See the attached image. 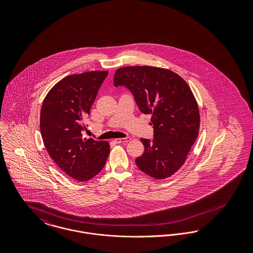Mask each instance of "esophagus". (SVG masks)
<instances>
[{
	"label": "esophagus",
	"mask_w": 253,
	"mask_h": 253,
	"mask_svg": "<svg viewBox=\"0 0 253 253\" xmlns=\"http://www.w3.org/2000/svg\"><path fill=\"white\" fill-rule=\"evenodd\" d=\"M131 140V137H124V138H117L115 139L116 143H127Z\"/></svg>",
	"instance_id": "1"
}]
</instances>
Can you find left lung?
I'll return each mask as SVG.
<instances>
[{
	"instance_id": "1",
	"label": "left lung",
	"mask_w": 253,
	"mask_h": 253,
	"mask_svg": "<svg viewBox=\"0 0 253 253\" xmlns=\"http://www.w3.org/2000/svg\"><path fill=\"white\" fill-rule=\"evenodd\" d=\"M114 84L129 89L139 110L151 115L154 139H140L144 153L135 159L136 166L156 179L169 177L186 161L199 132V109L191 88L176 73L146 65L119 68Z\"/></svg>"
}]
</instances>
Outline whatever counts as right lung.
Segmentation results:
<instances>
[{"instance_id": "add662e5", "label": "right lung", "mask_w": 253, "mask_h": 253, "mask_svg": "<svg viewBox=\"0 0 253 253\" xmlns=\"http://www.w3.org/2000/svg\"><path fill=\"white\" fill-rule=\"evenodd\" d=\"M107 75L108 71H90L67 76L52 87L41 110V133L49 156L80 182L96 175L110 153L107 141L83 135L84 119Z\"/></svg>"}]
</instances>
